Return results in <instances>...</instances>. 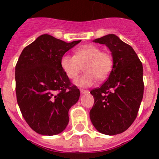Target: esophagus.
Instances as JSON below:
<instances>
[{
	"label": "esophagus",
	"mask_w": 159,
	"mask_h": 159,
	"mask_svg": "<svg viewBox=\"0 0 159 159\" xmlns=\"http://www.w3.org/2000/svg\"><path fill=\"white\" fill-rule=\"evenodd\" d=\"M80 93L82 94V95H84V94L89 93V92H88V91H87V90H84V89H80Z\"/></svg>",
	"instance_id": "1"
}]
</instances>
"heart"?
<instances>
[{"label": "heart", "instance_id": "b5f03b06", "mask_svg": "<svg viewBox=\"0 0 159 159\" xmlns=\"http://www.w3.org/2000/svg\"><path fill=\"white\" fill-rule=\"evenodd\" d=\"M114 65L111 54L101 51L97 45L88 43L78 48L75 56L65 54L61 57L60 66L67 77L74 80L82 71L85 72L75 81L80 87L92 86L97 81L104 80L110 75Z\"/></svg>", "mask_w": 159, "mask_h": 159}]
</instances>
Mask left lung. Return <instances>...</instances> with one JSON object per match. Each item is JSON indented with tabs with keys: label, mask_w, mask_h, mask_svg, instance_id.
Returning a JSON list of instances; mask_svg holds the SVG:
<instances>
[{
	"label": "left lung",
	"mask_w": 159,
	"mask_h": 159,
	"mask_svg": "<svg viewBox=\"0 0 159 159\" xmlns=\"http://www.w3.org/2000/svg\"><path fill=\"white\" fill-rule=\"evenodd\" d=\"M93 41L110 49L114 65L107 81L91 91L95 102L90 119L98 131L115 135L127 130L137 117L144 91L143 64L131 46L116 35Z\"/></svg>",
	"instance_id": "1"
}]
</instances>
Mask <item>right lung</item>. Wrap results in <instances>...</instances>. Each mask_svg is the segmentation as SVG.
Wrapping results in <instances>:
<instances>
[{
  "label": "right lung",
  "instance_id": "add662e5",
  "mask_svg": "<svg viewBox=\"0 0 159 159\" xmlns=\"http://www.w3.org/2000/svg\"><path fill=\"white\" fill-rule=\"evenodd\" d=\"M81 40L66 43L43 34L25 47L15 68L16 100L29 127L43 135L60 134L80 92L60 66L61 57Z\"/></svg>",
  "mask_w": 159,
  "mask_h": 159
}]
</instances>
